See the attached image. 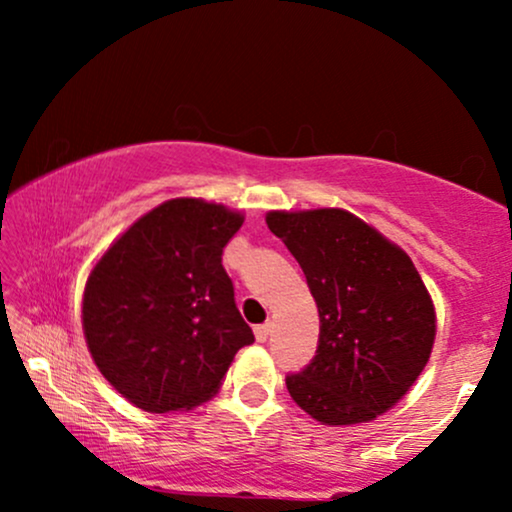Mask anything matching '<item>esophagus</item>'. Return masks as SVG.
I'll return each mask as SVG.
<instances>
[{
    "instance_id": "obj_1",
    "label": "esophagus",
    "mask_w": 512,
    "mask_h": 512,
    "mask_svg": "<svg viewBox=\"0 0 512 512\" xmlns=\"http://www.w3.org/2000/svg\"><path fill=\"white\" fill-rule=\"evenodd\" d=\"M270 324H261V326H256L254 328V335H256V340L258 342H265V340H268L270 338Z\"/></svg>"
}]
</instances>
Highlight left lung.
<instances>
[{
    "mask_svg": "<svg viewBox=\"0 0 512 512\" xmlns=\"http://www.w3.org/2000/svg\"><path fill=\"white\" fill-rule=\"evenodd\" d=\"M319 310L310 366L286 377L298 408L328 426L373 422L408 394L436 340V307L405 251L345 209L268 212Z\"/></svg>",
    "mask_w": 512,
    "mask_h": 512,
    "instance_id": "8db88e82",
    "label": "left lung"
}]
</instances>
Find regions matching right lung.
<instances>
[{"label":"right lung","mask_w":512,"mask_h":512,"mask_svg":"<svg viewBox=\"0 0 512 512\" xmlns=\"http://www.w3.org/2000/svg\"><path fill=\"white\" fill-rule=\"evenodd\" d=\"M244 223L200 198L167 200L104 251L83 291L95 366L146 412L193 410L221 389L254 333L235 307L221 254Z\"/></svg>","instance_id":"obj_1"}]
</instances>
